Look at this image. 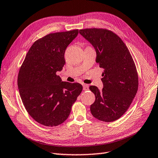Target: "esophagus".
<instances>
[{"label":"esophagus","instance_id":"esophagus-1","mask_svg":"<svg viewBox=\"0 0 158 158\" xmlns=\"http://www.w3.org/2000/svg\"><path fill=\"white\" fill-rule=\"evenodd\" d=\"M83 86V90H88L89 89V86L88 85L84 84Z\"/></svg>","mask_w":158,"mask_h":158}]
</instances>
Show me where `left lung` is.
Instances as JSON below:
<instances>
[{"label":"left lung","instance_id":"8db88e82","mask_svg":"<svg viewBox=\"0 0 158 158\" xmlns=\"http://www.w3.org/2000/svg\"><path fill=\"white\" fill-rule=\"evenodd\" d=\"M79 33L94 47L96 62L103 69L102 90L96 86L89 87L96 97L90 112L99 120L115 121L126 112L137 94L135 62L123 41L111 31L92 28L81 29Z\"/></svg>","mask_w":158,"mask_h":158}]
</instances>
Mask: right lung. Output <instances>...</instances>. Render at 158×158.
<instances>
[{"mask_svg":"<svg viewBox=\"0 0 158 158\" xmlns=\"http://www.w3.org/2000/svg\"><path fill=\"white\" fill-rule=\"evenodd\" d=\"M78 33L75 29L38 39L20 68L17 85L23 103L31 117L44 126L63 123L83 90L81 84L64 82L56 75L66 63V49Z\"/></svg>","mask_w":158,"mask_h":158,"instance_id":"1","label":"right lung"}]
</instances>
